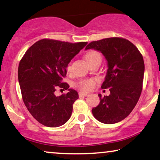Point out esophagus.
<instances>
[{
	"label": "esophagus",
	"instance_id": "34e87169",
	"mask_svg": "<svg viewBox=\"0 0 160 160\" xmlns=\"http://www.w3.org/2000/svg\"><path fill=\"white\" fill-rule=\"evenodd\" d=\"M89 94L88 92H79V96L80 97H86V96H88Z\"/></svg>",
	"mask_w": 160,
	"mask_h": 160
}]
</instances>
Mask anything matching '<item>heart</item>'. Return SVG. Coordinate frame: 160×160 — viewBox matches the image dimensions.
<instances>
[{"instance_id":"1","label":"heart","mask_w":160,"mask_h":160,"mask_svg":"<svg viewBox=\"0 0 160 160\" xmlns=\"http://www.w3.org/2000/svg\"><path fill=\"white\" fill-rule=\"evenodd\" d=\"M86 61L89 64L93 60H95L98 58H101V56L98 51L96 50H90L87 54L85 55ZM71 69V64L69 63L67 66V70L70 71ZM96 84V80L93 78H87V79H82L78 81L77 83H75V87L81 91H90L95 87Z\"/></svg>"}]
</instances>
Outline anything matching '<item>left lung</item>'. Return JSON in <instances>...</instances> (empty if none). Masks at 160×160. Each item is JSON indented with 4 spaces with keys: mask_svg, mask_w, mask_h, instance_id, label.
<instances>
[{
    "mask_svg": "<svg viewBox=\"0 0 160 160\" xmlns=\"http://www.w3.org/2000/svg\"><path fill=\"white\" fill-rule=\"evenodd\" d=\"M86 50L102 53L108 61V72L101 88L110 94L92 108L93 116L105 124L119 122L126 118L138 103L142 90L143 57L135 45L122 38L114 37L90 42Z\"/></svg>",
    "mask_w": 160,
    "mask_h": 160,
    "instance_id": "left-lung-1",
    "label": "left lung"
}]
</instances>
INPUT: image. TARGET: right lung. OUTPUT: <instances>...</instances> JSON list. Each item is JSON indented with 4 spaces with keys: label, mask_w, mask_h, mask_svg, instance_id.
<instances>
[{
    "label": "right lung",
    "mask_w": 160,
    "mask_h": 160,
    "mask_svg": "<svg viewBox=\"0 0 160 160\" xmlns=\"http://www.w3.org/2000/svg\"><path fill=\"white\" fill-rule=\"evenodd\" d=\"M87 44L42 39L30 47L20 61L18 76L22 100L42 125L57 128L70 119L73 103L79 96L62 80L68 63ZM58 87L68 92L56 96L54 91Z\"/></svg>",
    "instance_id": "obj_1"
}]
</instances>
